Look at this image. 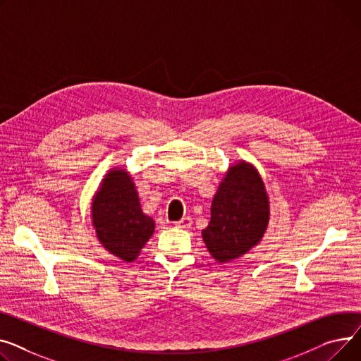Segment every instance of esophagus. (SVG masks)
<instances>
[{
    "label": "esophagus",
    "mask_w": 361,
    "mask_h": 361,
    "mask_svg": "<svg viewBox=\"0 0 361 361\" xmlns=\"http://www.w3.org/2000/svg\"><path fill=\"white\" fill-rule=\"evenodd\" d=\"M175 226L179 227V228H189L190 226H192V219H190L189 216H188V217H183V219H180L179 221H176Z\"/></svg>",
    "instance_id": "esophagus-1"
}]
</instances>
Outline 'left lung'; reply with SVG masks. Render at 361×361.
<instances>
[{
  "label": "left lung",
  "instance_id": "left-lung-1",
  "mask_svg": "<svg viewBox=\"0 0 361 361\" xmlns=\"http://www.w3.org/2000/svg\"><path fill=\"white\" fill-rule=\"evenodd\" d=\"M269 220V201L259 173L249 163L230 167L211 204L202 239L214 259L228 262L258 245Z\"/></svg>",
  "mask_w": 361,
  "mask_h": 361
}]
</instances>
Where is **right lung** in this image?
<instances>
[{"mask_svg": "<svg viewBox=\"0 0 361 361\" xmlns=\"http://www.w3.org/2000/svg\"><path fill=\"white\" fill-rule=\"evenodd\" d=\"M92 217L99 242L125 262H133L154 233V220L142 213L135 185L122 169L103 179Z\"/></svg>", "mask_w": 361, "mask_h": 361, "instance_id": "obj_1", "label": "right lung"}]
</instances>
